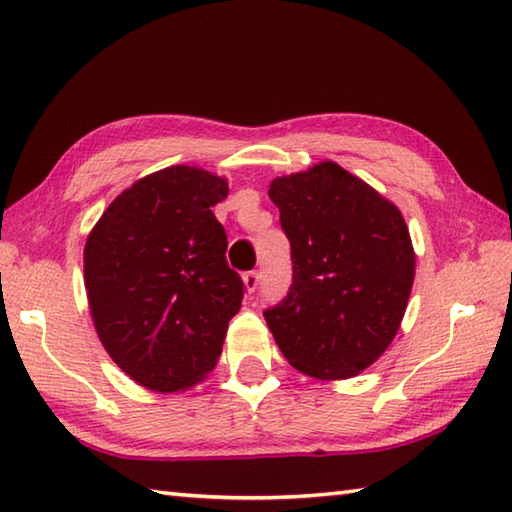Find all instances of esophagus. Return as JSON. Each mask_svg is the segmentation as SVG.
<instances>
[{
	"label": "esophagus",
	"mask_w": 512,
	"mask_h": 512,
	"mask_svg": "<svg viewBox=\"0 0 512 512\" xmlns=\"http://www.w3.org/2000/svg\"><path fill=\"white\" fill-rule=\"evenodd\" d=\"M244 286L248 292H255L257 286H259V273H255V270H250V273H246L244 277Z\"/></svg>",
	"instance_id": "obj_1"
}]
</instances>
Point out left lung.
<instances>
[{
  "label": "left lung",
  "mask_w": 512,
  "mask_h": 512,
  "mask_svg": "<svg viewBox=\"0 0 512 512\" xmlns=\"http://www.w3.org/2000/svg\"><path fill=\"white\" fill-rule=\"evenodd\" d=\"M292 286L264 312L286 361L321 380L358 376L394 341L416 277L400 209L332 160L270 182Z\"/></svg>",
  "instance_id": "left-lung-1"
}]
</instances>
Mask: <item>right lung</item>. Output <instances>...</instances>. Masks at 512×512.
<instances>
[{
	"label": "right lung",
	"instance_id": "right-lung-1",
	"mask_svg": "<svg viewBox=\"0 0 512 512\" xmlns=\"http://www.w3.org/2000/svg\"><path fill=\"white\" fill-rule=\"evenodd\" d=\"M226 178L176 165L107 206L83 250L96 334L123 372L158 394L189 389L222 354L244 281L226 264L213 206Z\"/></svg>",
	"mask_w": 512,
	"mask_h": 512
}]
</instances>
